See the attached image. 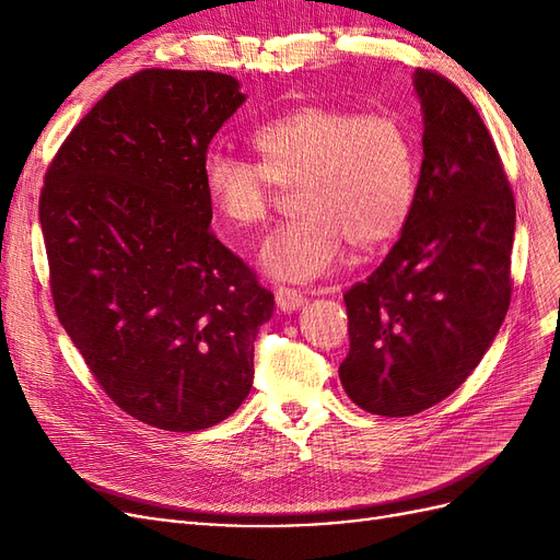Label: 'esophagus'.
Returning a JSON list of instances; mask_svg holds the SVG:
<instances>
[{
	"instance_id": "1",
	"label": "esophagus",
	"mask_w": 560,
	"mask_h": 560,
	"mask_svg": "<svg viewBox=\"0 0 560 560\" xmlns=\"http://www.w3.org/2000/svg\"><path fill=\"white\" fill-rule=\"evenodd\" d=\"M276 301H278V308L284 313H294L299 308H303V303H306V296H303L299 290H292V287H278L276 290Z\"/></svg>"
}]
</instances>
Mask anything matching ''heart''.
I'll list each match as a JSON object with an SVG mask.
<instances>
[{
	"label": "heart",
	"instance_id": "heart-1",
	"mask_svg": "<svg viewBox=\"0 0 560 560\" xmlns=\"http://www.w3.org/2000/svg\"><path fill=\"white\" fill-rule=\"evenodd\" d=\"M257 161L210 151L202 189L233 229H259L279 186H296L303 212L261 252L266 273L311 282L341 266L348 241L374 249L406 226L418 194V156L409 130L389 114L301 105L252 132Z\"/></svg>",
	"mask_w": 560,
	"mask_h": 560
}]
</instances>
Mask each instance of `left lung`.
Wrapping results in <instances>:
<instances>
[{
  "label": "left lung",
  "mask_w": 560,
  "mask_h": 560,
  "mask_svg": "<svg viewBox=\"0 0 560 560\" xmlns=\"http://www.w3.org/2000/svg\"><path fill=\"white\" fill-rule=\"evenodd\" d=\"M422 165L409 222L383 264L343 294L348 397L413 416L465 383L512 299L516 206L479 112L446 77L416 70Z\"/></svg>",
  "instance_id": "8db88e82"
}]
</instances>
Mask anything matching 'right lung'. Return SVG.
<instances>
[{
  "instance_id": "1",
  "label": "right lung",
  "mask_w": 560,
  "mask_h": 560,
  "mask_svg": "<svg viewBox=\"0 0 560 560\" xmlns=\"http://www.w3.org/2000/svg\"><path fill=\"white\" fill-rule=\"evenodd\" d=\"M245 103L219 72L142 70L67 135L39 198L50 296L116 406L151 428L226 420L273 294L210 231L202 159Z\"/></svg>"
}]
</instances>
